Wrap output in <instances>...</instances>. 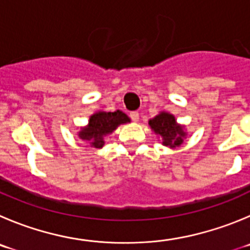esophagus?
Returning a JSON list of instances; mask_svg holds the SVG:
<instances>
[{
    "mask_svg": "<svg viewBox=\"0 0 250 250\" xmlns=\"http://www.w3.org/2000/svg\"><path fill=\"white\" fill-rule=\"evenodd\" d=\"M129 117H130V120L133 121V122H138L139 113L137 111H132V112H129Z\"/></svg>",
    "mask_w": 250,
    "mask_h": 250,
    "instance_id": "esophagus-1",
    "label": "esophagus"
}]
</instances>
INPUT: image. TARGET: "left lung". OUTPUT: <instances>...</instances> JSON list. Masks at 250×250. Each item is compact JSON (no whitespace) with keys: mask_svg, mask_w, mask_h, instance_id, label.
<instances>
[{"mask_svg":"<svg viewBox=\"0 0 250 250\" xmlns=\"http://www.w3.org/2000/svg\"><path fill=\"white\" fill-rule=\"evenodd\" d=\"M151 129L157 134L163 137V144L167 146H178L183 143V138L185 137L183 127L176 123L175 117L172 114L162 112L160 114L155 116L153 120L149 121Z\"/></svg>","mask_w":250,"mask_h":250,"instance_id":"obj_1","label":"left lung"}]
</instances>
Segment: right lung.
<instances>
[{
    "instance_id": "right-lung-1",
    "label": "right lung",
    "mask_w": 250,
    "mask_h": 250,
    "mask_svg": "<svg viewBox=\"0 0 250 250\" xmlns=\"http://www.w3.org/2000/svg\"><path fill=\"white\" fill-rule=\"evenodd\" d=\"M127 122H129V118L121 111L97 112L91 116L88 125L79 133V137L90 142L91 146L102 148L104 144V136L112 133L118 125Z\"/></svg>"
}]
</instances>
